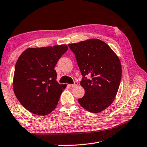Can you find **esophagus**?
<instances>
[{
	"mask_svg": "<svg viewBox=\"0 0 147 147\" xmlns=\"http://www.w3.org/2000/svg\"><path fill=\"white\" fill-rule=\"evenodd\" d=\"M77 85H78V83H77L76 82H74V84H69V86H70L71 87H73L76 86Z\"/></svg>",
	"mask_w": 147,
	"mask_h": 147,
	"instance_id": "esophagus-1",
	"label": "esophagus"
}]
</instances>
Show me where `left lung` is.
I'll return each instance as SVG.
<instances>
[{
	"instance_id": "left-lung-1",
	"label": "left lung",
	"mask_w": 147,
	"mask_h": 147,
	"mask_svg": "<svg viewBox=\"0 0 147 147\" xmlns=\"http://www.w3.org/2000/svg\"><path fill=\"white\" fill-rule=\"evenodd\" d=\"M76 58L83 77L80 85L85 95L78 99L83 108L92 113L105 110L113 102L121 78L119 58L107 44L90 38L69 44ZM91 76L90 80L84 76Z\"/></svg>"
}]
</instances>
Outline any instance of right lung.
Returning <instances> with one entry per match:
<instances>
[{"mask_svg": "<svg viewBox=\"0 0 147 147\" xmlns=\"http://www.w3.org/2000/svg\"><path fill=\"white\" fill-rule=\"evenodd\" d=\"M67 49L65 44L29 47L18 58L13 75V91L28 111L45 116L57 107L66 85L58 84L54 68Z\"/></svg>", "mask_w": 147, "mask_h": 147, "instance_id": "obj_1", "label": "right lung"}]
</instances>
